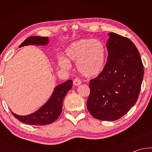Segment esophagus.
I'll list each match as a JSON object with an SVG mask.
<instances>
[{
    "mask_svg": "<svg viewBox=\"0 0 152 152\" xmlns=\"http://www.w3.org/2000/svg\"><path fill=\"white\" fill-rule=\"evenodd\" d=\"M73 83L74 84V86H79L80 84L82 83V82H81V80L79 78H75V79L74 80Z\"/></svg>",
    "mask_w": 152,
    "mask_h": 152,
    "instance_id": "obj_1",
    "label": "esophagus"
}]
</instances>
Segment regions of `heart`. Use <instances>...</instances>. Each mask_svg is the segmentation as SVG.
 <instances>
[{
  "label": "heart",
  "instance_id": "b5f03b06",
  "mask_svg": "<svg viewBox=\"0 0 152 152\" xmlns=\"http://www.w3.org/2000/svg\"><path fill=\"white\" fill-rule=\"evenodd\" d=\"M106 56V49L101 41L84 39L69 45L65 51V58H60L58 64L61 68L67 70L70 68V61L76 62L81 75L93 78L104 70Z\"/></svg>",
  "mask_w": 152,
  "mask_h": 152
}]
</instances>
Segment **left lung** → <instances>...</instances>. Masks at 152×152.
I'll use <instances>...</instances> for the list:
<instances>
[{"label": "left lung", "mask_w": 152, "mask_h": 152, "mask_svg": "<svg viewBox=\"0 0 152 152\" xmlns=\"http://www.w3.org/2000/svg\"><path fill=\"white\" fill-rule=\"evenodd\" d=\"M108 58L104 70L90 81L87 109L92 117L115 121L135 104L144 74L140 53L132 41L109 33Z\"/></svg>", "instance_id": "obj_1"}]
</instances>
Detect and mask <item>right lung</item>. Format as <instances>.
<instances>
[{
	"mask_svg": "<svg viewBox=\"0 0 152 152\" xmlns=\"http://www.w3.org/2000/svg\"><path fill=\"white\" fill-rule=\"evenodd\" d=\"M48 43V37L33 36L25 39L20 45L19 48L29 45H46ZM72 87V80H68L56 86L48 101L35 112L25 116L18 115L12 112V115L20 122L26 124L33 125L50 124L54 122L60 115L62 109L64 99Z\"/></svg>",
	"mask_w": 152,
	"mask_h": 152,
	"instance_id": "right-lung-1",
	"label": "right lung"
}]
</instances>
